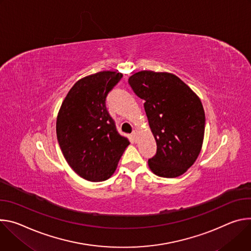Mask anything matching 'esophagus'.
Instances as JSON below:
<instances>
[{
	"mask_svg": "<svg viewBox=\"0 0 251 251\" xmlns=\"http://www.w3.org/2000/svg\"><path fill=\"white\" fill-rule=\"evenodd\" d=\"M132 136H133V138H136V136H137V134H138V130L137 129H134L133 131H132Z\"/></svg>",
	"mask_w": 251,
	"mask_h": 251,
	"instance_id": "34e87169",
	"label": "esophagus"
}]
</instances>
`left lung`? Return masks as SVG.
I'll return each instance as SVG.
<instances>
[{"mask_svg": "<svg viewBox=\"0 0 251 251\" xmlns=\"http://www.w3.org/2000/svg\"><path fill=\"white\" fill-rule=\"evenodd\" d=\"M128 83L144 103L156 153L151 171L161 177H177L197 160L202 147L205 115L200 98L171 73L142 71Z\"/></svg>", "mask_w": 251, "mask_h": 251, "instance_id": "8db88e82", "label": "left lung"}]
</instances>
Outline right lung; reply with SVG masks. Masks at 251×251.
Here are the masks:
<instances>
[{
  "label": "right lung",
  "instance_id": "obj_1",
  "mask_svg": "<svg viewBox=\"0 0 251 251\" xmlns=\"http://www.w3.org/2000/svg\"><path fill=\"white\" fill-rule=\"evenodd\" d=\"M122 77L121 73L103 71L80 78L59 110L55 129L62 152L73 171L90 181L113 176L129 145L105 106L107 94Z\"/></svg>",
  "mask_w": 251,
  "mask_h": 251
}]
</instances>
